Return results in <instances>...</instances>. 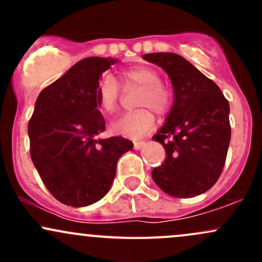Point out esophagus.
I'll return each mask as SVG.
<instances>
[{
	"instance_id": "1",
	"label": "esophagus",
	"mask_w": 262,
	"mask_h": 262,
	"mask_svg": "<svg viewBox=\"0 0 262 262\" xmlns=\"http://www.w3.org/2000/svg\"><path fill=\"white\" fill-rule=\"evenodd\" d=\"M145 145V141L140 140V141H134V149L135 150H140L143 146Z\"/></svg>"
}]
</instances>
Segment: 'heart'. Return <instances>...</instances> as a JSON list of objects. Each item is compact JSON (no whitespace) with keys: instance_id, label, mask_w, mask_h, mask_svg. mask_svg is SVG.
I'll return each mask as SVG.
<instances>
[{"instance_id":"b5f03b06","label":"heart","mask_w":262,"mask_h":262,"mask_svg":"<svg viewBox=\"0 0 262 262\" xmlns=\"http://www.w3.org/2000/svg\"><path fill=\"white\" fill-rule=\"evenodd\" d=\"M121 80L125 87L139 86L141 91L138 97V106L140 110L123 114L119 119L113 122L112 130L124 137L139 138L154 127L156 113L169 112L172 106V92L161 83V77L154 69L148 66H133L123 70ZM121 97L119 82L111 75L100 81L97 87L98 106L104 113L112 114L117 111Z\"/></svg>"}]
</instances>
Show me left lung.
<instances>
[{"instance_id":"left-lung-1","label":"left lung","mask_w":262,"mask_h":262,"mask_svg":"<svg viewBox=\"0 0 262 262\" xmlns=\"http://www.w3.org/2000/svg\"><path fill=\"white\" fill-rule=\"evenodd\" d=\"M143 59L169 75L173 104L152 139L166 151L151 176L176 198L202 194L221 176L230 143L229 103L221 89L181 55L151 53Z\"/></svg>"}]
</instances>
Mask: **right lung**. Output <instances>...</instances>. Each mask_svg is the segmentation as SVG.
<instances>
[{"mask_svg":"<svg viewBox=\"0 0 262 262\" xmlns=\"http://www.w3.org/2000/svg\"><path fill=\"white\" fill-rule=\"evenodd\" d=\"M117 59L76 62L39 93L28 123L31 158L45 187L59 202L86 207L110 191L117 161L133 149L123 137L96 139L106 122L97 102L102 74Z\"/></svg>","mask_w":262,"mask_h":262,"instance_id":"right-lung-1","label":"right lung"}]
</instances>
